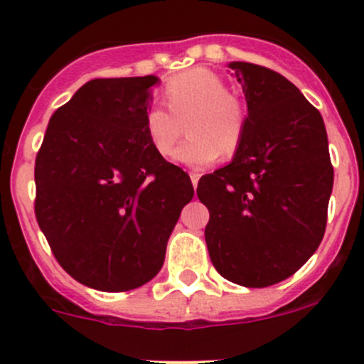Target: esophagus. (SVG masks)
Listing matches in <instances>:
<instances>
[{"mask_svg":"<svg viewBox=\"0 0 364 364\" xmlns=\"http://www.w3.org/2000/svg\"><path fill=\"white\" fill-rule=\"evenodd\" d=\"M199 178H200V174L197 171H190V179H192V185L196 186L197 188V185H199Z\"/></svg>","mask_w":364,"mask_h":364,"instance_id":"esophagus-1","label":"esophagus"}]
</instances>
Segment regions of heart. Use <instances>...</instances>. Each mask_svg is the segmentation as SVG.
<instances>
[{"label":"heart","mask_w":364,"mask_h":364,"mask_svg":"<svg viewBox=\"0 0 364 364\" xmlns=\"http://www.w3.org/2000/svg\"><path fill=\"white\" fill-rule=\"evenodd\" d=\"M167 109L153 105L144 114V130L159 155H168L183 135L172 159L193 168H203L220 155L232 156L245 139L248 112L227 82L208 68H192L172 77L164 86ZM189 123L186 124V121Z\"/></svg>","instance_id":"heart-1"}]
</instances>
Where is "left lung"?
Listing matches in <instances>:
<instances>
[{"label": "left lung", "mask_w": 364, "mask_h": 364, "mask_svg": "<svg viewBox=\"0 0 364 364\" xmlns=\"http://www.w3.org/2000/svg\"><path fill=\"white\" fill-rule=\"evenodd\" d=\"M229 68L243 86L248 123L232 161L197 186L209 209L205 245L223 278L269 287L321 245L335 172L321 112L291 80L245 61Z\"/></svg>", "instance_id": "8db88e82"}]
</instances>
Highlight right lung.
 I'll return each mask as SVG.
<instances>
[{
    "mask_svg": "<svg viewBox=\"0 0 364 364\" xmlns=\"http://www.w3.org/2000/svg\"><path fill=\"white\" fill-rule=\"evenodd\" d=\"M159 77L93 79L53 114L35 161V215L60 266L104 292L151 280L193 197L144 130Z\"/></svg>",
    "mask_w": 364,
    "mask_h": 364,
    "instance_id": "obj_1",
    "label": "right lung"
}]
</instances>
